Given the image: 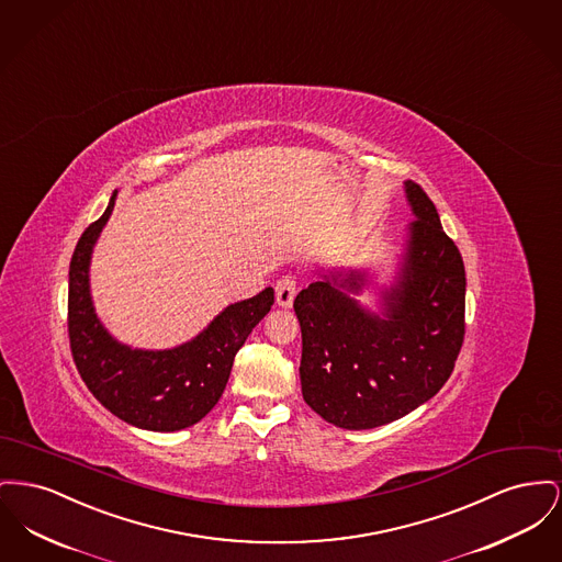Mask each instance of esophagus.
<instances>
[{"mask_svg": "<svg viewBox=\"0 0 562 562\" xmlns=\"http://www.w3.org/2000/svg\"><path fill=\"white\" fill-rule=\"evenodd\" d=\"M295 290V277L292 274H283L277 285H274V295H277V304L283 306V308H290L292 302H294Z\"/></svg>", "mask_w": 562, "mask_h": 562, "instance_id": "34e87169", "label": "esophagus"}]
</instances>
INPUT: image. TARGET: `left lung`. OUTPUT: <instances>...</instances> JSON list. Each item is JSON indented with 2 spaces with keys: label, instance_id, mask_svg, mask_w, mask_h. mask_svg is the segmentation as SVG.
Instances as JSON below:
<instances>
[{
  "label": "left lung",
  "instance_id": "8db88e82",
  "mask_svg": "<svg viewBox=\"0 0 562 562\" xmlns=\"http://www.w3.org/2000/svg\"><path fill=\"white\" fill-rule=\"evenodd\" d=\"M406 199L416 220L397 281L381 292V313L355 300L368 283L359 270H334L295 295L302 397L342 429H374L413 413L450 379L463 345V258L411 179Z\"/></svg>",
  "mask_w": 562,
  "mask_h": 562
}]
</instances>
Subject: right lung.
Instances as JSON below:
<instances>
[{"mask_svg":"<svg viewBox=\"0 0 562 562\" xmlns=\"http://www.w3.org/2000/svg\"><path fill=\"white\" fill-rule=\"evenodd\" d=\"M105 213L78 240L69 265L67 329L76 368L90 393L128 425L148 431H179L199 423L222 397L233 361L251 329L265 319L272 288L226 306L190 342L167 351L131 349L101 325L90 297V254L108 224Z\"/></svg>","mask_w":562,"mask_h":562,"instance_id":"obj_1","label":"right lung"}]
</instances>
